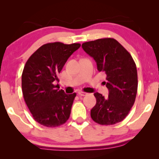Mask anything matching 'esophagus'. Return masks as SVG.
I'll use <instances>...</instances> for the list:
<instances>
[{"label": "esophagus", "mask_w": 159, "mask_h": 159, "mask_svg": "<svg viewBox=\"0 0 159 159\" xmlns=\"http://www.w3.org/2000/svg\"><path fill=\"white\" fill-rule=\"evenodd\" d=\"M78 94L80 96V97H84V96H86L87 94V93L84 92V91H79V92H78Z\"/></svg>", "instance_id": "esophagus-1"}]
</instances>
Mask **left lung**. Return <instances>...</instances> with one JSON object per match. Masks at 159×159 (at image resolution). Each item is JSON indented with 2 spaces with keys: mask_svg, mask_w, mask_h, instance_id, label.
Wrapping results in <instances>:
<instances>
[{
  "mask_svg": "<svg viewBox=\"0 0 159 159\" xmlns=\"http://www.w3.org/2000/svg\"><path fill=\"white\" fill-rule=\"evenodd\" d=\"M82 48L97 62L99 72L107 75L109 96L96 92L97 103L91 110L93 121L110 125L123 120L135 103L138 90L136 65L131 55L117 40L103 38L82 44Z\"/></svg>",
  "mask_w": 159,
  "mask_h": 159,
  "instance_id": "1",
  "label": "left lung"
}]
</instances>
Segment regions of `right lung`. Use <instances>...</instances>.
<instances>
[{
  "label": "right lung",
  "instance_id": "1",
  "mask_svg": "<svg viewBox=\"0 0 159 159\" xmlns=\"http://www.w3.org/2000/svg\"><path fill=\"white\" fill-rule=\"evenodd\" d=\"M80 47L79 43H48L26 61L21 75L22 92L33 118L40 125L57 127L70 117L76 93L66 94L55 84L67 60Z\"/></svg>",
  "mask_w": 159,
  "mask_h": 159
}]
</instances>
